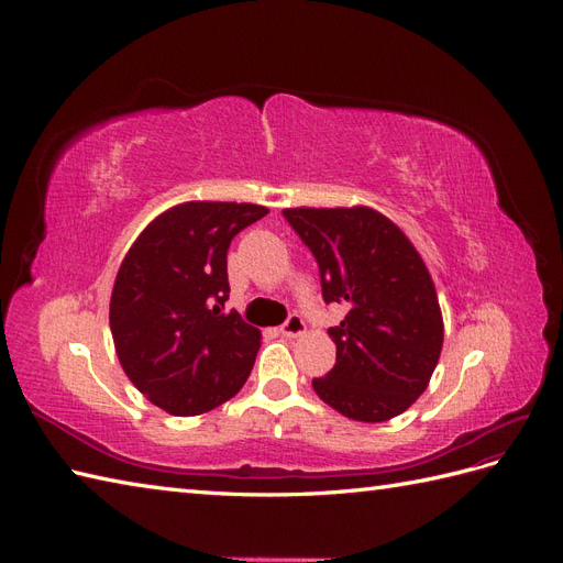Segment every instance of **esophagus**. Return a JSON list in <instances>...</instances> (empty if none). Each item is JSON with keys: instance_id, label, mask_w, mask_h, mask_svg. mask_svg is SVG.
Here are the masks:
<instances>
[{"instance_id": "1", "label": "esophagus", "mask_w": 563, "mask_h": 563, "mask_svg": "<svg viewBox=\"0 0 563 563\" xmlns=\"http://www.w3.org/2000/svg\"><path fill=\"white\" fill-rule=\"evenodd\" d=\"M305 329H308V327H305L302 317H298V314H291V317L286 319L284 327L279 329V333H282V335H286V338H300V335L305 333Z\"/></svg>"}]
</instances>
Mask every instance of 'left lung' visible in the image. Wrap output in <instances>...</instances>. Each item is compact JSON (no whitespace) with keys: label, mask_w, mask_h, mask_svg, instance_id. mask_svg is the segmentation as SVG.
I'll return each mask as SVG.
<instances>
[{"label":"left lung","mask_w":563,"mask_h":563,"mask_svg":"<svg viewBox=\"0 0 563 563\" xmlns=\"http://www.w3.org/2000/svg\"><path fill=\"white\" fill-rule=\"evenodd\" d=\"M319 263L327 302L347 314L329 329L335 366L312 387L360 422H385L416 404L444 345L430 269L397 223L371 207L284 209Z\"/></svg>","instance_id":"8db88e82"}]
</instances>
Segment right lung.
Returning a JSON list of instances; mask_svg holds the SVG:
<instances>
[{
  "label": "right lung",
  "mask_w": 563,
  "mask_h": 563,
  "mask_svg": "<svg viewBox=\"0 0 563 563\" xmlns=\"http://www.w3.org/2000/svg\"><path fill=\"white\" fill-rule=\"evenodd\" d=\"M261 203L183 201L135 236L114 277L110 331L129 380L172 416H199L242 389L261 331L230 296L232 236L267 216Z\"/></svg>",
  "instance_id": "add662e5"
}]
</instances>
